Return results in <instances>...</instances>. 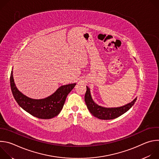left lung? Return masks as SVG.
I'll return each instance as SVG.
<instances>
[{
	"mask_svg": "<svg viewBox=\"0 0 159 159\" xmlns=\"http://www.w3.org/2000/svg\"><path fill=\"white\" fill-rule=\"evenodd\" d=\"M84 99L88 109L94 116L101 120H106L115 119L123 115L125 112L128 111L133 106L136 101H137V98H135L131 102L120 107H103L98 106L93 101L90 93V89L87 86Z\"/></svg>",
	"mask_w": 159,
	"mask_h": 159,
	"instance_id": "obj_1",
	"label": "left lung"
}]
</instances>
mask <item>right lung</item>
I'll return each mask as SVG.
<instances>
[{"mask_svg":"<svg viewBox=\"0 0 159 159\" xmlns=\"http://www.w3.org/2000/svg\"><path fill=\"white\" fill-rule=\"evenodd\" d=\"M11 88L13 96L17 104L32 116L40 119H51L61 111L67 95L74 88L76 84L60 87L50 96L42 99H33L22 94L15 85L12 70L10 77Z\"/></svg>","mask_w":159,"mask_h":159,"instance_id":"obj_1","label":"right lung"}]
</instances>
